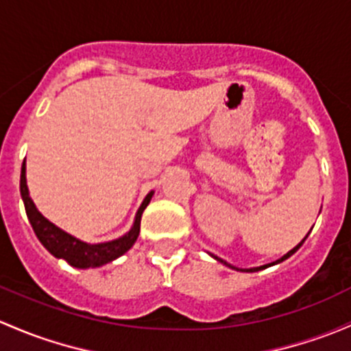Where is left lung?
<instances>
[{
	"instance_id": "1",
	"label": "left lung",
	"mask_w": 351,
	"mask_h": 351,
	"mask_svg": "<svg viewBox=\"0 0 351 351\" xmlns=\"http://www.w3.org/2000/svg\"><path fill=\"white\" fill-rule=\"evenodd\" d=\"M306 237H308V235H306ZM306 237H304V239H302V241H301L300 243H298V245H296V247H294V249H293V250H289V252H287V254H286V256H282V257H281V259H279V261H276V263H272V264H265V265H261V267H254V269H237V267H234V265L227 264V263H225V261H222V259H219V257H215V256H213V257H215V259H217V261H220V263H223L225 265H228V267H232V269H237V271H243V272H257V271H263V269H265V267H269V265H274V264H279V263H282V261H286V259H287V257H291V256H293V254H294V252H296V250H298V249H300V247L302 245V242H304V241H306Z\"/></svg>"
}]
</instances>
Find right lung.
<instances>
[{
  "label": "right lung",
  "mask_w": 351,
  "mask_h": 351,
  "mask_svg": "<svg viewBox=\"0 0 351 351\" xmlns=\"http://www.w3.org/2000/svg\"><path fill=\"white\" fill-rule=\"evenodd\" d=\"M20 191L21 198H23L25 210H27V217L29 223H32L33 232H35V235L38 237V241L43 243V247L49 250L51 256H55L57 259L67 261L70 265L79 269L99 267V265L108 264L110 261L123 256L124 252H128L132 247V243L136 242V239H138L139 228H141V215L143 212H145L147 204H149L151 197H153V191L147 193L145 202H143L138 213H136L134 225H132V228L124 235V237L104 243H86L79 241V239L72 237V235H69L67 232L60 230L58 227H55L53 223L49 222V220L36 210L35 204H33L32 198H29L28 195L27 176H25V161L23 165H21Z\"/></svg>",
  "instance_id": "right-lung-1"
}]
</instances>
